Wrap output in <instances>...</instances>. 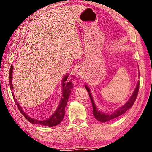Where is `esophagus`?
Instances as JSON below:
<instances>
[{"label":"esophagus","mask_w":152,"mask_h":152,"mask_svg":"<svg viewBox=\"0 0 152 152\" xmlns=\"http://www.w3.org/2000/svg\"><path fill=\"white\" fill-rule=\"evenodd\" d=\"M76 72H77V74H78V75H79V76L83 75V73H84L83 68H82V66H78V68H77Z\"/></svg>","instance_id":"1"}]
</instances>
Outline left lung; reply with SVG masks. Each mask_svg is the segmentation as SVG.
Instances as JSON below:
<instances>
[{"instance_id":"obj_1","label":"left lung","mask_w":152,"mask_h":152,"mask_svg":"<svg viewBox=\"0 0 152 152\" xmlns=\"http://www.w3.org/2000/svg\"><path fill=\"white\" fill-rule=\"evenodd\" d=\"M85 87H86V88L87 90V91L88 92L89 96H90V98H91V102H92V108H93V115H94V117L96 118V119L98 121H99L107 122V121H108L112 120L113 119H115V118L121 116V115H123V113H125L128 109H129L130 108L133 106V104H134L135 101L136 99H137L139 88H140V82H138V83H137V86H136V88H135V91H134V92H133L132 97L130 98V99L129 100V101L127 102V103H126L124 105V106L121 108L120 109L117 110L115 112H113L112 114H110V115L105 114V113H102L101 111H99V110H98L97 108L96 107V105H95L94 102L93 101V99H92V95L91 94V92H91V91H90V89L88 88V87H87L86 86Z\"/></svg>"}]
</instances>
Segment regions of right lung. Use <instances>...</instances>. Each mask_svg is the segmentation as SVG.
<instances>
[{
	"label": "right lung",
	"instance_id": "add662e5",
	"mask_svg": "<svg viewBox=\"0 0 152 152\" xmlns=\"http://www.w3.org/2000/svg\"><path fill=\"white\" fill-rule=\"evenodd\" d=\"M12 69H13V67L12 66H11V68H10V72H9V84H10V88L11 90L13 89V87H12ZM68 76H66L63 79V97L61 98L60 104L58 107L57 110H56V112L53 113L50 119H46L45 121H39L36 120L35 119H32L30 117L28 116V115L25 113L23 109H21L19 103H17V101H15V99L14 97L13 93H12L13 95V99H15V101L16 102L17 106L18 107V109L19 110V111L22 113V115L25 117V119H27L29 122L33 123V124H38V125H42L44 126H47V127H54V126L57 125L61 122V121L63 120L64 115H65V108L67 104V102H68L69 96H70V94L71 93V91L73 88V84L72 82H68L65 83V82L67 78H68Z\"/></svg>",
	"mask_w": 152,
	"mask_h": 152
}]
</instances>
